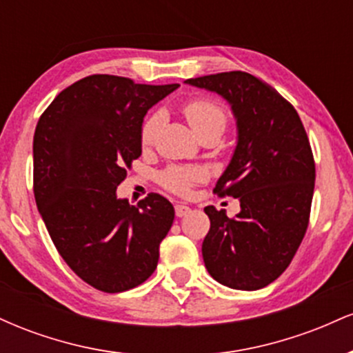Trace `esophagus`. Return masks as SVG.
Wrapping results in <instances>:
<instances>
[{"label": "esophagus", "mask_w": 353, "mask_h": 353, "mask_svg": "<svg viewBox=\"0 0 353 353\" xmlns=\"http://www.w3.org/2000/svg\"><path fill=\"white\" fill-rule=\"evenodd\" d=\"M174 210H176V216L177 217H184V216H188V214L190 212V208H189V205H184V204H176V208H174Z\"/></svg>", "instance_id": "esophagus-1"}]
</instances>
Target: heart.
<instances>
[{"label":"heart","mask_w":353,"mask_h":353,"mask_svg":"<svg viewBox=\"0 0 353 353\" xmlns=\"http://www.w3.org/2000/svg\"><path fill=\"white\" fill-rule=\"evenodd\" d=\"M182 112L189 121L190 128L199 137L204 134L221 136L228 125V112L212 99L197 98L189 101L182 108ZM161 123H163V116L159 112H154L144 121L143 128H141V144L144 148L154 143ZM205 176L208 174L199 165H169L159 174V182L164 189L171 190L174 194L188 196L190 189L204 181Z\"/></svg>","instance_id":"b5f03b06"}]
</instances>
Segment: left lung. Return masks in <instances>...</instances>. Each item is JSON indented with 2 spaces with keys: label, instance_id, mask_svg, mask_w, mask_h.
Returning <instances> with one entry per match:
<instances>
[{
  "label": "left lung",
  "instance_id": "left-lung-1",
  "mask_svg": "<svg viewBox=\"0 0 353 353\" xmlns=\"http://www.w3.org/2000/svg\"><path fill=\"white\" fill-rule=\"evenodd\" d=\"M228 99L237 119V145L214 192L241 201V212L205 208L202 242L208 272L230 289L269 285L292 262L309 228L315 185L314 154L292 104L244 71L185 81Z\"/></svg>",
  "mask_w": 353,
  "mask_h": 353
}]
</instances>
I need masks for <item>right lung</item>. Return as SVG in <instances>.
I'll use <instances>...</instances> for the list:
<instances>
[{"mask_svg": "<svg viewBox=\"0 0 353 353\" xmlns=\"http://www.w3.org/2000/svg\"><path fill=\"white\" fill-rule=\"evenodd\" d=\"M177 86L92 74L63 89L36 125V205L64 262L103 292L148 281L172 225L165 197L151 192L131 205L116 189L141 156L145 112Z\"/></svg>", "mask_w": 353, "mask_h": 353, "instance_id": "add662e5", "label": "right lung"}]
</instances>
